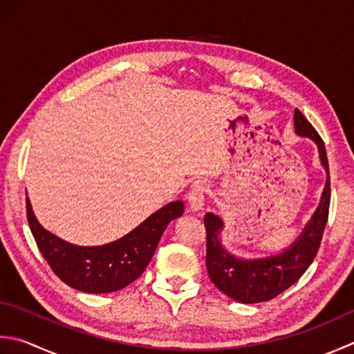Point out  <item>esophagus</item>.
<instances>
[{"label": "esophagus", "mask_w": 354, "mask_h": 354, "mask_svg": "<svg viewBox=\"0 0 354 354\" xmlns=\"http://www.w3.org/2000/svg\"><path fill=\"white\" fill-rule=\"evenodd\" d=\"M207 192H209V185H207V183L203 181V179H198V181L192 184L189 195H187V199H189V205L192 210L203 209Z\"/></svg>", "instance_id": "34e87169"}]
</instances>
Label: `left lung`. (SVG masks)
<instances>
[{
  "instance_id": "obj_1",
  "label": "left lung",
  "mask_w": 354,
  "mask_h": 354,
  "mask_svg": "<svg viewBox=\"0 0 354 354\" xmlns=\"http://www.w3.org/2000/svg\"><path fill=\"white\" fill-rule=\"evenodd\" d=\"M296 133L308 136L317 144L322 165L327 170V184L322 193V201L313 218L302 232L295 244L281 254L266 259L244 261L227 253L219 242V232L223 221L216 214L207 213L204 216L205 225V266L210 281L221 292L232 299L242 304H258L273 299L306 273L311 262L316 258L321 247L325 224L328 221L330 210V170L327 151L322 138L301 110H295Z\"/></svg>"
}]
</instances>
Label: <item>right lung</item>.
I'll return each mask as SVG.
<instances>
[{
	"label": "right lung",
	"mask_w": 354,
	"mask_h": 354,
	"mask_svg": "<svg viewBox=\"0 0 354 354\" xmlns=\"http://www.w3.org/2000/svg\"><path fill=\"white\" fill-rule=\"evenodd\" d=\"M26 212L41 254L62 282L80 292L112 293L142 274L165 227L184 213V203L173 201L124 238L100 247L68 244L44 230L35 218L29 198L26 199Z\"/></svg>",
	"instance_id": "1"
}]
</instances>
